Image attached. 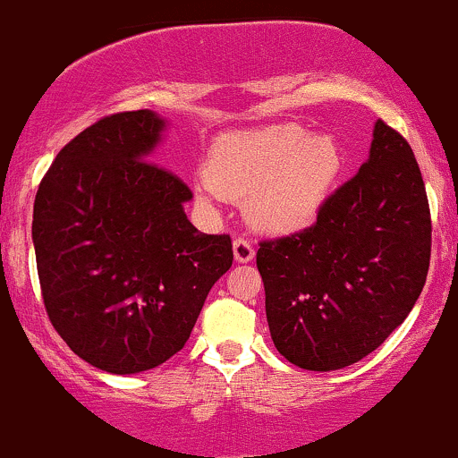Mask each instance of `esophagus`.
Listing matches in <instances>:
<instances>
[{
	"label": "esophagus",
	"mask_w": 458,
	"mask_h": 458,
	"mask_svg": "<svg viewBox=\"0 0 458 458\" xmlns=\"http://www.w3.org/2000/svg\"><path fill=\"white\" fill-rule=\"evenodd\" d=\"M233 250H234V259H237L239 263H248L254 259V245L248 242V239L239 237L233 242Z\"/></svg>",
	"instance_id": "obj_1"
}]
</instances>
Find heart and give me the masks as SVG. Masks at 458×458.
I'll return each instance as SVG.
<instances>
[{"mask_svg":"<svg viewBox=\"0 0 458 458\" xmlns=\"http://www.w3.org/2000/svg\"><path fill=\"white\" fill-rule=\"evenodd\" d=\"M343 171V153L327 136H307L296 124L230 133L206 160L210 195L248 197L250 221L290 234L318 219Z\"/></svg>","mask_w":458,"mask_h":458,"instance_id":"heart-1","label":"heart"}]
</instances>
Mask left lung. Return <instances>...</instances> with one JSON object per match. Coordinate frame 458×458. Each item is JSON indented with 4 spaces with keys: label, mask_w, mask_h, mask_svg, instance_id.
<instances>
[{
    "label": "left lung",
    "mask_w": 458,
    "mask_h": 458,
    "mask_svg": "<svg viewBox=\"0 0 458 458\" xmlns=\"http://www.w3.org/2000/svg\"><path fill=\"white\" fill-rule=\"evenodd\" d=\"M432 221L411 144L375 123L369 160L318 219L259 243L274 346L307 370H338L373 353L426 285Z\"/></svg>",
    "instance_id": "8db88e82"
}]
</instances>
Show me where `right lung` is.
<instances>
[{"label":"right lung","mask_w":458,"mask_h":458,"mask_svg":"<svg viewBox=\"0 0 458 458\" xmlns=\"http://www.w3.org/2000/svg\"><path fill=\"white\" fill-rule=\"evenodd\" d=\"M165 120L109 114L72 138L32 210L38 285L56 334L91 367L156 369L184 349L206 296L233 266L230 234L186 219L192 192L151 162Z\"/></svg>","instance_id":"right-lung-1"}]
</instances>
